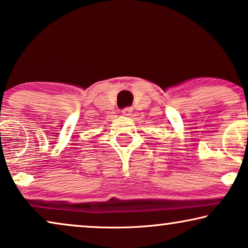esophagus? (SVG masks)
<instances>
[{
  "mask_svg": "<svg viewBox=\"0 0 248 248\" xmlns=\"http://www.w3.org/2000/svg\"><path fill=\"white\" fill-rule=\"evenodd\" d=\"M132 107H125L124 109H122V114L125 115V116H130V115L132 114Z\"/></svg>",
  "mask_w": 248,
  "mask_h": 248,
  "instance_id": "1",
  "label": "esophagus"
}]
</instances>
